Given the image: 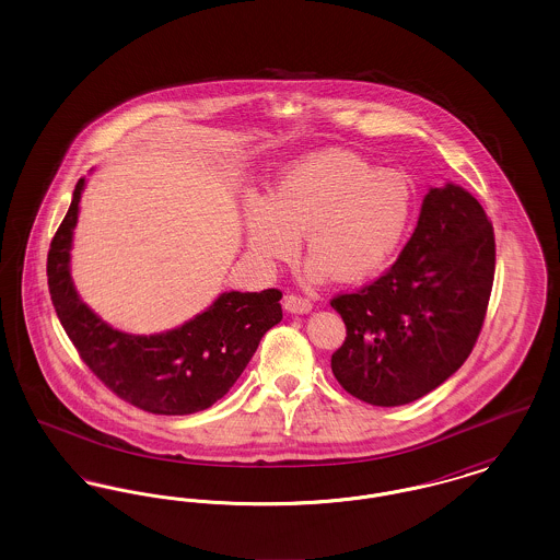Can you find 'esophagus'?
<instances>
[{
    "label": "esophagus",
    "mask_w": 560,
    "mask_h": 560,
    "mask_svg": "<svg viewBox=\"0 0 560 560\" xmlns=\"http://www.w3.org/2000/svg\"><path fill=\"white\" fill-rule=\"evenodd\" d=\"M283 306H285V311L292 313V315H306V313L313 311L311 300H308V298H302V295H295V293H290V295L283 298Z\"/></svg>",
    "instance_id": "obj_1"
}]
</instances>
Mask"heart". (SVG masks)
Here are the masks:
<instances>
[{
    "label": "heart",
    "instance_id": "obj_1",
    "mask_svg": "<svg viewBox=\"0 0 560 560\" xmlns=\"http://www.w3.org/2000/svg\"><path fill=\"white\" fill-rule=\"evenodd\" d=\"M416 206L409 176L373 167L345 149H325L290 163L265 199L243 208L247 249L262 267L290 262L300 235L313 256L308 281H361L386 267L407 235Z\"/></svg>",
    "mask_w": 560,
    "mask_h": 560
}]
</instances>
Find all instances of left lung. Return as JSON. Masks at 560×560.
I'll use <instances>...</instances> for the list:
<instances>
[{
  "instance_id": "1",
  "label": "left lung",
  "mask_w": 560,
  "mask_h": 560,
  "mask_svg": "<svg viewBox=\"0 0 560 560\" xmlns=\"http://www.w3.org/2000/svg\"><path fill=\"white\" fill-rule=\"evenodd\" d=\"M495 272L493 226L457 185L430 188L397 262L331 306L347 340L331 372L357 399L397 407L457 372L477 345Z\"/></svg>"
}]
</instances>
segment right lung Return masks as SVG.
Instances as JSON below:
<instances>
[{
    "label": "right lung",
    "mask_w": 560,
    "mask_h": 560,
    "mask_svg": "<svg viewBox=\"0 0 560 560\" xmlns=\"http://www.w3.org/2000/svg\"><path fill=\"white\" fill-rule=\"evenodd\" d=\"M83 187L80 178L48 252V288L69 340L108 390L142 411L187 416L212 407L237 382L262 336L283 319V293L224 292L208 311L165 334L113 329L81 302L71 281L69 252Z\"/></svg>",
    "instance_id": "add662e5"
}]
</instances>
